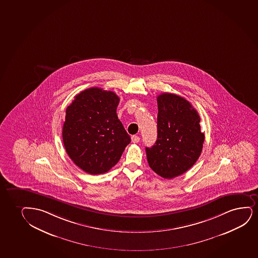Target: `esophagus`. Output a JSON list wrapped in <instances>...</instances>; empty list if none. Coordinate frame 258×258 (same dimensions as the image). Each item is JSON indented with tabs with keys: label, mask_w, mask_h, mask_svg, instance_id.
I'll return each instance as SVG.
<instances>
[{
	"label": "esophagus",
	"mask_w": 258,
	"mask_h": 258,
	"mask_svg": "<svg viewBox=\"0 0 258 258\" xmlns=\"http://www.w3.org/2000/svg\"><path fill=\"white\" fill-rule=\"evenodd\" d=\"M131 141H132V143H139L140 137H138V136H133V137H131Z\"/></svg>",
	"instance_id": "obj_1"
}]
</instances>
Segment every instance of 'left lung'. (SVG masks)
I'll return each instance as SVG.
<instances>
[{
    "label": "left lung",
    "instance_id": "left-lung-1",
    "mask_svg": "<svg viewBox=\"0 0 258 258\" xmlns=\"http://www.w3.org/2000/svg\"><path fill=\"white\" fill-rule=\"evenodd\" d=\"M157 140L146 148L152 170L165 179L190 169L200 156L204 142L200 116L189 102L170 93L157 96Z\"/></svg>",
    "mask_w": 258,
    "mask_h": 258
}]
</instances>
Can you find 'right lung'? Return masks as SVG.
Here are the masks:
<instances>
[{
	"label": "right lung",
	"mask_w": 258,
	"mask_h": 258,
	"mask_svg": "<svg viewBox=\"0 0 258 258\" xmlns=\"http://www.w3.org/2000/svg\"><path fill=\"white\" fill-rule=\"evenodd\" d=\"M119 102L115 93L96 87L77 95L66 108L64 147L70 159L88 174L108 172L131 142L118 119Z\"/></svg>",
	"instance_id": "1"
}]
</instances>
